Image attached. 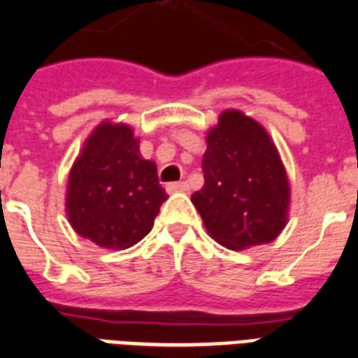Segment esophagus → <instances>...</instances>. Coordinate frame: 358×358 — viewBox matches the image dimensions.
Instances as JSON below:
<instances>
[{
  "label": "esophagus",
  "mask_w": 358,
  "mask_h": 358,
  "mask_svg": "<svg viewBox=\"0 0 358 358\" xmlns=\"http://www.w3.org/2000/svg\"><path fill=\"white\" fill-rule=\"evenodd\" d=\"M165 189H167V193H182V191L189 189V185H187V182H171Z\"/></svg>",
  "instance_id": "esophagus-1"
}]
</instances>
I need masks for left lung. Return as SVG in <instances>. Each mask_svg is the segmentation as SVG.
Segmentation results:
<instances>
[{
    "mask_svg": "<svg viewBox=\"0 0 358 358\" xmlns=\"http://www.w3.org/2000/svg\"><path fill=\"white\" fill-rule=\"evenodd\" d=\"M204 185L191 195L208 234L229 249L269 243L288 223L289 184L262 124L227 109L206 135Z\"/></svg>",
    "mask_w": 358,
    "mask_h": 358,
    "instance_id": "obj_1",
    "label": "left lung"
}]
</instances>
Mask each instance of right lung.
Instances as JSON below:
<instances>
[{
  "mask_svg": "<svg viewBox=\"0 0 358 358\" xmlns=\"http://www.w3.org/2000/svg\"><path fill=\"white\" fill-rule=\"evenodd\" d=\"M165 201L156 163L141 157L134 129L111 120L96 126L69 174L72 229L103 249H128L150 232Z\"/></svg>",
  "mask_w": 358,
  "mask_h": 358,
  "instance_id": "add662e5",
  "label": "right lung"
}]
</instances>
